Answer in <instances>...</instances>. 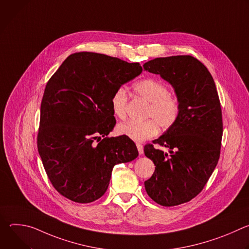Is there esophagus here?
<instances>
[{"label":"esophagus","instance_id":"esophagus-1","mask_svg":"<svg viewBox=\"0 0 249 249\" xmlns=\"http://www.w3.org/2000/svg\"><path fill=\"white\" fill-rule=\"evenodd\" d=\"M137 149H138V152H139V154H140L141 156L144 154V147H143V145L137 144Z\"/></svg>","mask_w":249,"mask_h":249}]
</instances>
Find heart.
<instances>
[{"label": "heart", "mask_w": 249, "mask_h": 249, "mask_svg": "<svg viewBox=\"0 0 249 249\" xmlns=\"http://www.w3.org/2000/svg\"><path fill=\"white\" fill-rule=\"evenodd\" d=\"M133 89L138 96L150 102L147 115L153 118L146 121H127L119 124L118 131L122 135L136 142H143L158 134L159 124L167 128L175 122L179 113V103L173 95L168 93L167 88L162 82L148 78L137 82ZM127 101L126 89L118 88L111 97V107L113 113L121 119L126 116Z\"/></svg>", "instance_id": "1"}]
</instances>
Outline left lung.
<instances>
[{
	"label": "left lung",
	"instance_id": "8db88e82",
	"mask_svg": "<svg viewBox=\"0 0 249 249\" xmlns=\"http://www.w3.org/2000/svg\"><path fill=\"white\" fill-rule=\"evenodd\" d=\"M143 67L167 82L179 103L178 117L154 141L169 155L153 145L144 148L156 166L145 181L148 195L161 206H176L197 196L217 166L223 136L220 99L208 69L192 56L156 58Z\"/></svg>",
	"mask_w": 249,
	"mask_h": 249
}]
</instances>
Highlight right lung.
<instances>
[{
	"label": "right lung",
	"mask_w": 249,
	"mask_h": 249,
	"mask_svg": "<svg viewBox=\"0 0 249 249\" xmlns=\"http://www.w3.org/2000/svg\"><path fill=\"white\" fill-rule=\"evenodd\" d=\"M142 71L139 63L80 52L70 55L47 83L37 148L48 178L64 197L83 204L97 200L108 188L114 165L138 157L128 137H104L116 124L114 91Z\"/></svg>",
	"instance_id": "right-lung-1"
}]
</instances>
